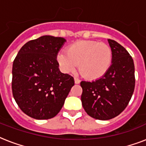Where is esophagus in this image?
Here are the masks:
<instances>
[{"mask_svg": "<svg viewBox=\"0 0 146 146\" xmlns=\"http://www.w3.org/2000/svg\"><path fill=\"white\" fill-rule=\"evenodd\" d=\"M74 80H75V83H76V84H79V83H80V80H79L78 78H76V77L75 79H74Z\"/></svg>", "mask_w": 146, "mask_h": 146, "instance_id": "34e87169", "label": "esophagus"}]
</instances>
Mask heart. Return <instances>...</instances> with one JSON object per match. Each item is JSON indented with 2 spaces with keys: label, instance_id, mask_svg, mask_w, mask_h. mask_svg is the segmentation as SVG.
<instances>
[{
  "label": "heart",
  "instance_id": "heart-1",
  "mask_svg": "<svg viewBox=\"0 0 146 146\" xmlns=\"http://www.w3.org/2000/svg\"><path fill=\"white\" fill-rule=\"evenodd\" d=\"M57 62L64 72L79 70L85 78L95 80L104 76L111 67L112 50L108 44L96 41L74 42L57 55Z\"/></svg>",
  "mask_w": 146,
  "mask_h": 146
}]
</instances>
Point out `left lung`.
<instances>
[{
	"label": "left lung",
	"instance_id": "obj_1",
	"mask_svg": "<svg viewBox=\"0 0 146 146\" xmlns=\"http://www.w3.org/2000/svg\"><path fill=\"white\" fill-rule=\"evenodd\" d=\"M112 64L104 76L92 82L82 81L81 101L90 117L107 120L118 116L129 104L135 88L133 60L126 49L108 39Z\"/></svg>",
	"mask_w": 146,
	"mask_h": 146
}]
</instances>
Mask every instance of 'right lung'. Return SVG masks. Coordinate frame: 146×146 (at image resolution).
Returning a JSON list of instances; mask_svg holds the SVG:
<instances>
[{
    "instance_id": "add662e5",
    "label": "right lung",
    "mask_w": 146,
    "mask_h": 146,
    "mask_svg": "<svg viewBox=\"0 0 146 146\" xmlns=\"http://www.w3.org/2000/svg\"><path fill=\"white\" fill-rule=\"evenodd\" d=\"M66 40L44 35L22 47L13 64L12 92L26 115L47 120L57 115L74 79L59 70L57 55Z\"/></svg>"
}]
</instances>
